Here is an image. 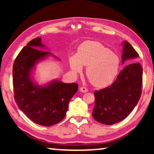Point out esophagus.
<instances>
[{
  "mask_svg": "<svg viewBox=\"0 0 154 154\" xmlns=\"http://www.w3.org/2000/svg\"><path fill=\"white\" fill-rule=\"evenodd\" d=\"M80 90H81V91L83 92H88V88H86L85 87H81V88H80Z\"/></svg>",
  "mask_w": 154,
  "mask_h": 154,
  "instance_id": "esophagus-1",
  "label": "esophagus"
}]
</instances>
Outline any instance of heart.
<instances>
[{"instance_id": "heart-1", "label": "heart", "mask_w": 154, "mask_h": 154, "mask_svg": "<svg viewBox=\"0 0 154 154\" xmlns=\"http://www.w3.org/2000/svg\"><path fill=\"white\" fill-rule=\"evenodd\" d=\"M71 70L79 73L82 66L86 67V76L92 85L106 87L113 81L119 73V57L102 43L87 41L80 46L75 56L69 60Z\"/></svg>"}]
</instances>
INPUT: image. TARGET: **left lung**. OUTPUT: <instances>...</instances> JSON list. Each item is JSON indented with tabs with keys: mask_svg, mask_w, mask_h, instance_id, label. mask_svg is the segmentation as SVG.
<instances>
[{
	"mask_svg": "<svg viewBox=\"0 0 154 154\" xmlns=\"http://www.w3.org/2000/svg\"><path fill=\"white\" fill-rule=\"evenodd\" d=\"M134 48L125 41L122 62L137 57ZM143 69L140 63L127 65L110 86L94 91L95 104L92 116L105 125L123 121L132 112L140 100L142 89Z\"/></svg>",
	"mask_w": 154,
	"mask_h": 154,
	"instance_id": "obj_1",
	"label": "left lung"
}]
</instances>
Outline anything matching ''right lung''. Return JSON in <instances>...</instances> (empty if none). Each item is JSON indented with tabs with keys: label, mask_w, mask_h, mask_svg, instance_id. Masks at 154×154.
<instances>
[{
	"label": "right lung",
	"mask_w": 154,
	"mask_h": 154,
	"mask_svg": "<svg viewBox=\"0 0 154 154\" xmlns=\"http://www.w3.org/2000/svg\"><path fill=\"white\" fill-rule=\"evenodd\" d=\"M43 47L41 38L29 42L14 62L12 83L16 104L29 119L43 126H51L62 121L69 103L77 92V83L54 81L45 87L35 85L30 72L35 63L50 52L38 50Z\"/></svg>",
	"instance_id": "right-lung-1"
}]
</instances>
